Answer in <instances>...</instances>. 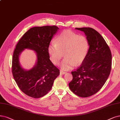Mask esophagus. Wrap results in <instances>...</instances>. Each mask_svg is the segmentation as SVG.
<instances>
[{"mask_svg": "<svg viewBox=\"0 0 120 120\" xmlns=\"http://www.w3.org/2000/svg\"><path fill=\"white\" fill-rule=\"evenodd\" d=\"M60 75H64V74H66V72H64V71H62V70H60Z\"/></svg>", "mask_w": 120, "mask_h": 120, "instance_id": "esophagus-1", "label": "esophagus"}]
</instances>
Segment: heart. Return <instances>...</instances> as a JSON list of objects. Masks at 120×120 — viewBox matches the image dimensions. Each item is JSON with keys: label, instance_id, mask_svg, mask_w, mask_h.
<instances>
[{"label": "heart", "instance_id": "b5f03b06", "mask_svg": "<svg viewBox=\"0 0 120 120\" xmlns=\"http://www.w3.org/2000/svg\"><path fill=\"white\" fill-rule=\"evenodd\" d=\"M89 49L87 38L69 30L61 32L48 46V53L53 64L58 65L63 53L65 57L60 67L64 70L72 69L85 60Z\"/></svg>", "mask_w": 120, "mask_h": 120}]
</instances>
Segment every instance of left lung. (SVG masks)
<instances>
[{"label":"left lung","instance_id":"left-lung-1","mask_svg":"<svg viewBox=\"0 0 120 120\" xmlns=\"http://www.w3.org/2000/svg\"><path fill=\"white\" fill-rule=\"evenodd\" d=\"M75 29L84 32L90 47L80 67L71 72L73 79L69 86L75 94L87 97L98 92L107 81L111 69L112 54L103 38L94 29Z\"/></svg>","mask_w":120,"mask_h":120}]
</instances>
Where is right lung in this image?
Masks as SVG:
<instances>
[{"label":"right lung","instance_id":"obj_1","mask_svg":"<svg viewBox=\"0 0 120 120\" xmlns=\"http://www.w3.org/2000/svg\"><path fill=\"white\" fill-rule=\"evenodd\" d=\"M59 29L56 26L30 28L16 45L12 58V74L20 89L29 96L38 98L46 95L60 74L48 53V46ZM25 49L35 51L37 57L36 64L29 70L24 69L19 62V56Z\"/></svg>","mask_w":120,"mask_h":120}]
</instances>
